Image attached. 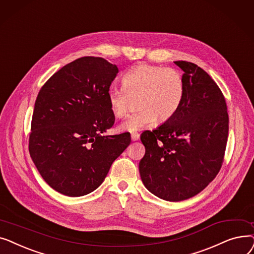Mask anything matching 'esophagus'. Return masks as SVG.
<instances>
[{
    "label": "esophagus",
    "instance_id": "34e87169",
    "mask_svg": "<svg viewBox=\"0 0 254 254\" xmlns=\"http://www.w3.org/2000/svg\"><path fill=\"white\" fill-rule=\"evenodd\" d=\"M131 139L133 140V141L138 140V139H139V134H138V133H133V134H131Z\"/></svg>",
    "mask_w": 254,
    "mask_h": 254
}]
</instances>
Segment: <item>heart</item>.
<instances>
[{
	"instance_id": "b5f03b06",
	"label": "heart",
	"mask_w": 254,
	"mask_h": 254,
	"mask_svg": "<svg viewBox=\"0 0 254 254\" xmlns=\"http://www.w3.org/2000/svg\"><path fill=\"white\" fill-rule=\"evenodd\" d=\"M184 79L174 68L139 64L122 77V88L112 87L107 102L114 117L123 118L136 101L138 111L119 126L130 133L153 126L157 120L163 123L179 111L184 98Z\"/></svg>"
}]
</instances>
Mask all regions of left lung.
<instances>
[{
  "mask_svg": "<svg viewBox=\"0 0 254 254\" xmlns=\"http://www.w3.org/2000/svg\"><path fill=\"white\" fill-rule=\"evenodd\" d=\"M184 71V98L177 114L143 132L139 161L143 185L154 195L181 201L206 188L219 173L228 135V114L217 83L197 65L176 61Z\"/></svg>",
  "mask_w": 254,
  "mask_h": 254,
  "instance_id": "left-lung-1",
  "label": "left lung"
}]
</instances>
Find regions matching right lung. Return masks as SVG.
I'll use <instances>...</instances> for the list:
<instances>
[{
    "label": "right lung",
    "instance_id": "obj_1",
    "mask_svg": "<svg viewBox=\"0 0 254 254\" xmlns=\"http://www.w3.org/2000/svg\"><path fill=\"white\" fill-rule=\"evenodd\" d=\"M119 69L83 57L60 69L35 102L29 151L45 182L67 196L97 189L129 146L128 133L103 135L115 123L107 92Z\"/></svg>",
    "mask_w": 254,
    "mask_h": 254
}]
</instances>
